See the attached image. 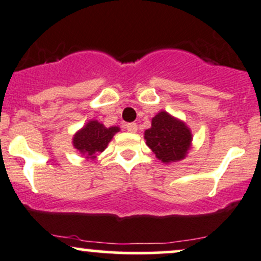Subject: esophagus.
I'll use <instances>...</instances> for the list:
<instances>
[{
  "label": "esophagus",
  "mask_w": 261,
  "mask_h": 261,
  "mask_svg": "<svg viewBox=\"0 0 261 261\" xmlns=\"http://www.w3.org/2000/svg\"><path fill=\"white\" fill-rule=\"evenodd\" d=\"M125 129H127L128 132H130V133H136V132L138 130V125H137V123H128V124H125Z\"/></svg>",
  "instance_id": "esophagus-1"
}]
</instances>
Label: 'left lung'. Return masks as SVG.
Instances as JSON below:
<instances>
[{
  "label": "left lung",
  "mask_w": 261,
  "mask_h": 261,
  "mask_svg": "<svg viewBox=\"0 0 261 261\" xmlns=\"http://www.w3.org/2000/svg\"><path fill=\"white\" fill-rule=\"evenodd\" d=\"M144 138L156 158L165 164L185 159L193 139L191 129L185 122L166 111L159 112L151 119V128L145 130Z\"/></svg>",
  "instance_id": "1"
}]
</instances>
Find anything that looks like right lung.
I'll list each match as a JSON object with an SVG mask.
<instances>
[{"label":"right lung","mask_w":261,"mask_h":261,"mask_svg":"<svg viewBox=\"0 0 261 261\" xmlns=\"http://www.w3.org/2000/svg\"><path fill=\"white\" fill-rule=\"evenodd\" d=\"M117 132L118 127L106 128L97 121H89L81 130H78L73 137V146L87 156V159H95L97 152H102L107 148Z\"/></svg>","instance_id":"add662e5"}]
</instances>
